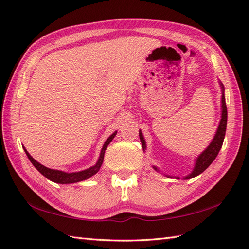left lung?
<instances>
[{
  "label": "left lung",
  "mask_w": 249,
  "mask_h": 249,
  "mask_svg": "<svg viewBox=\"0 0 249 249\" xmlns=\"http://www.w3.org/2000/svg\"><path fill=\"white\" fill-rule=\"evenodd\" d=\"M220 86H222V91H223V96H222V119L219 121V125L216 131V134H215L213 141L211 142V143L207 147L206 150L203 152H201V154H199V157L196 159V164L195 167L193 169L192 173L186 176L184 179H192L194 177L200 175L201 173H203L206 170L211 163L214 161L215 158L217 157V154L220 150V148L223 146V142L225 139V134H226V128H227V106H226V100H225V96H224V85L222 84V82H219ZM140 139L142 142V150H146V142L143 140V136L142 134V132L140 131ZM153 168L156 169L157 171H159V169L153 166ZM169 177V176H167ZM176 179H179V177H176Z\"/></svg>",
  "instance_id": "obj_1"
}]
</instances>
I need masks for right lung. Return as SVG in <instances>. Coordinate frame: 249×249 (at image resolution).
Wrapping results in <instances>:
<instances>
[{"mask_svg": "<svg viewBox=\"0 0 249 249\" xmlns=\"http://www.w3.org/2000/svg\"><path fill=\"white\" fill-rule=\"evenodd\" d=\"M116 133L117 132H115L112 135H110L108 139L107 140V142H104V145L101 149V153H100V157H99L98 162L96 163L95 166H92L90 168H87L85 170H82V171H78V173H65V171L62 170H56V169H51V168H48L46 166H43L40 163H38L36 160L33 159L31 157V154L26 151V149L23 147L24 151L26 153L27 158L31 161V163L34 165L36 167V169L39 171L41 175H43L46 177L47 179L51 180L55 183H60V184H69V183H76V182H80L83 180H86L88 178H90L95 174H97L99 169H100L101 165L103 163V159H104V153H106L107 148L108 146V143L113 141V139L115 137Z\"/></svg>", "mask_w": 249, "mask_h": 249, "instance_id": "right-lung-1", "label": "right lung"}]
</instances>
